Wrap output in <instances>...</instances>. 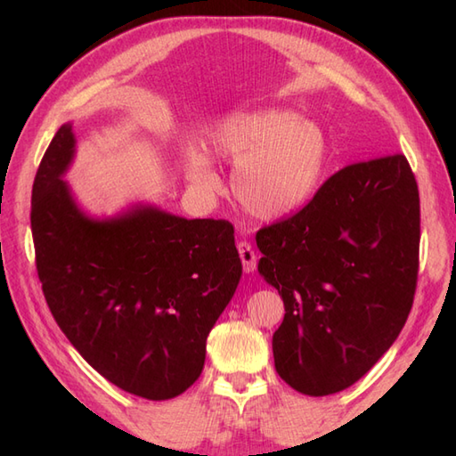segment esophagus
Wrapping results in <instances>:
<instances>
[{
    "label": "esophagus",
    "instance_id": "1",
    "mask_svg": "<svg viewBox=\"0 0 456 456\" xmlns=\"http://www.w3.org/2000/svg\"><path fill=\"white\" fill-rule=\"evenodd\" d=\"M237 248H239V256H240V263H243L245 273L247 274L255 273V268H256V253L253 250V247H250L247 240H240V243L237 245Z\"/></svg>",
    "mask_w": 456,
    "mask_h": 456
}]
</instances>
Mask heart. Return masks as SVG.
I'll return each mask as SVG.
<instances>
[{
	"instance_id": "b5f03b06",
	"label": "heart",
	"mask_w": 456,
	"mask_h": 456,
	"mask_svg": "<svg viewBox=\"0 0 456 456\" xmlns=\"http://www.w3.org/2000/svg\"><path fill=\"white\" fill-rule=\"evenodd\" d=\"M209 154L235 164L231 188L240 206L260 221L297 211L314 196L327 159V141L315 123L289 110L235 111L206 139ZM196 188L216 190L219 176L209 159L191 151L183 164Z\"/></svg>"
}]
</instances>
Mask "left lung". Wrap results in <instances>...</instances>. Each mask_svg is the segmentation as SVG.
I'll return each mask as SVG.
<instances>
[{
  "instance_id": "1",
  "label": "left lung",
  "mask_w": 456,
  "mask_h": 456,
  "mask_svg": "<svg viewBox=\"0 0 456 456\" xmlns=\"http://www.w3.org/2000/svg\"><path fill=\"white\" fill-rule=\"evenodd\" d=\"M258 273L284 299L273 335L280 378L337 394L398 338L419 266V191L403 154L333 174L296 216L260 229Z\"/></svg>"
}]
</instances>
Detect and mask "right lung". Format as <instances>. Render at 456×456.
<instances>
[{"label":"right lung","instance_id":"obj_1","mask_svg":"<svg viewBox=\"0 0 456 456\" xmlns=\"http://www.w3.org/2000/svg\"><path fill=\"white\" fill-rule=\"evenodd\" d=\"M74 157L68 121L33 183L31 229L46 304L105 380L144 400L176 398L200 378L208 335L243 274L233 225L142 201L94 217L64 180Z\"/></svg>","mask_w":456,"mask_h":456}]
</instances>
